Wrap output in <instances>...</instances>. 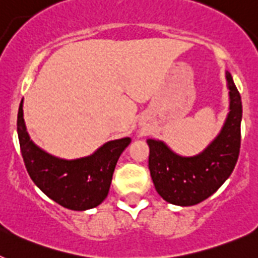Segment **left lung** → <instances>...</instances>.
<instances>
[{"label": "left lung", "instance_id": "1", "mask_svg": "<svg viewBox=\"0 0 258 258\" xmlns=\"http://www.w3.org/2000/svg\"><path fill=\"white\" fill-rule=\"evenodd\" d=\"M229 89V113L220 133L202 152L183 156L164 141L149 138V168L157 194L179 207L195 206L206 200L232 173L240 150L241 98L231 74H225Z\"/></svg>", "mask_w": 258, "mask_h": 258}]
</instances>
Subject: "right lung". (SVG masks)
<instances>
[{
	"mask_svg": "<svg viewBox=\"0 0 258 258\" xmlns=\"http://www.w3.org/2000/svg\"><path fill=\"white\" fill-rule=\"evenodd\" d=\"M20 151L32 181L50 199L72 211L98 207L108 195L118 157L132 140L108 141L93 154L79 159H61L38 147L31 140L23 117V99L18 112Z\"/></svg>",
	"mask_w": 258,
	"mask_h": 258,
	"instance_id": "add662e5",
	"label": "right lung"
}]
</instances>
